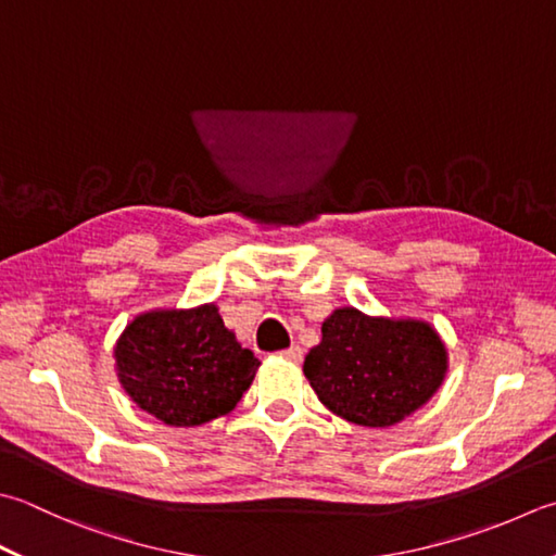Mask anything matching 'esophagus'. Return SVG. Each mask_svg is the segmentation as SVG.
<instances>
[{
	"label": "esophagus",
	"mask_w": 556,
	"mask_h": 556,
	"mask_svg": "<svg viewBox=\"0 0 556 556\" xmlns=\"http://www.w3.org/2000/svg\"><path fill=\"white\" fill-rule=\"evenodd\" d=\"M281 356H285L287 362H291V364H299L301 358H303V350H301L299 344H293V346H289L287 352H281Z\"/></svg>",
	"instance_id": "obj_1"
}]
</instances>
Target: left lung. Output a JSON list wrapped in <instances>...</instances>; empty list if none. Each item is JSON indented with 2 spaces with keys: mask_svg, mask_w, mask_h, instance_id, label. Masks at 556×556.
I'll return each instance as SVG.
<instances>
[{
  "mask_svg": "<svg viewBox=\"0 0 556 556\" xmlns=\"http://www.w3.org/2000/svg\"><path fill=\"white\" fill-rule=\"evenodd\" d=\"M320 330L303 374L323 405L356 427H395L427 405L448 374V346L421 318L342 306Z\"/></svg>",
  "mask_w": 556,
  "mask_h": 556,
  "instance_id": "obj_1",
  "label": "left lung"
}]
</instances>
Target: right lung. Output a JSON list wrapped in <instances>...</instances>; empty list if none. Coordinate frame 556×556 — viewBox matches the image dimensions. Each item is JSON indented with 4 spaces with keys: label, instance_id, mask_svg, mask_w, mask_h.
<instances>
[{
    "label": "right lung",
    "instance_id": "add662e5",
    "mask_svg": "<svg viewBox=\"0 0 556 556\" xmlns=\"http://www.w3.org/2000/svg\"><path fill=\"white\" fill-rule=\"evenodd\" d=\"M113 358L129 400L168 427L228 415L260 368L214 303L139 313L117 337Z\"/></svg>",
    "mask_w": 556,
    "mask_h": 556
}]
</instances>
